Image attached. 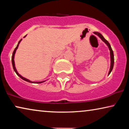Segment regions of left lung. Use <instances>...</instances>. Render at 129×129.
Here are the masks:
<instances>
[{
    "instance_id": "obj_1",
    "label": "left lung",
    "mask_w": 129,
    "mask_h": 129,
    "mask_svg": "<svg viewBox=\"0 0 129 129\" xmlns=\"http://www.w3.org/2000/svg\"><path fill=\"white\" fill-rule=\"evenodd\" d=\"M94 33L95 35H97L99 37H100V39L103 40V41L105 42V43L106 44V45L108 46L109 48V50H110V58H111V65H110V71L109 72V75H110V73H111V72L113 70V66H114V54H113V52L112 50V47H111V46L110 45V43H109L108 41L106 40L105 39V38H104V37L102 36V35L100 34V33L99 32H94Z\"/></svg>"
}]
</instances>
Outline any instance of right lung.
Masks as SVG:
<instances>
[{
	"label": "right lung",
	"mask_w": 129,
	"mask_h": 129,
	"mask_svg": "<svg viewBox=\"0 0 129 129\" xmlns=\"http://www.w3.org/2000/svg\"><path fill=\"white\" fill-rule=\"evenodd\" d=\"M26 36V35L25 36H24V38H25ZM22 40V39H20V41L19 42V43H18V44H17V45L16 47V48L15 49V50H14L13 52V54H12V66H13V68L14 70H15V72H16V73L17 75H18L20 77L21 79H22L23 80H24L26 81V82H29V83H43V82H45V81H43V82H31V81L29 80H28V79H26V78H24V77H22V76L19 75V74L18 73V72H17V70H16V68H15V61H14V57H15V53H16V49H17V47H18L19 43H20V42H21V40Z\"/></svg>",
	"instance_id": "1"
}]
</instances>
